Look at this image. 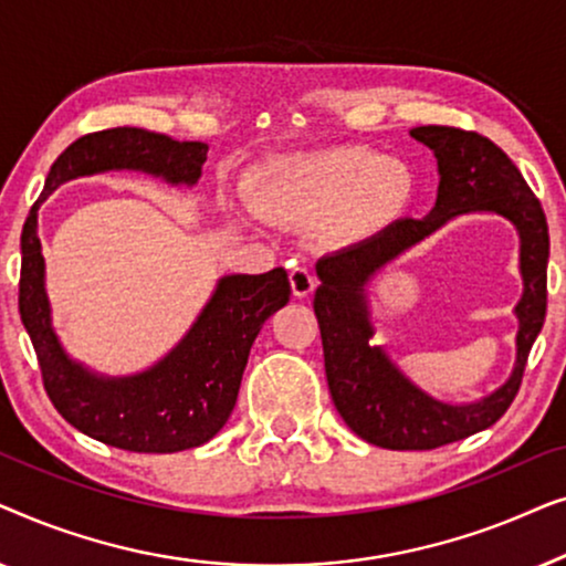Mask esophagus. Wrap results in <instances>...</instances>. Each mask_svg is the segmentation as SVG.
<instances>
[{
    "mask_svg": "<svg viewBox=\"0 0 566 566\" xmlns=\"http://www.w3.org/2000/svg\"><path fill=\"white\" fill-rule=\"evenodd\" d=\"M289 277H291V291H293V296H296V298L312 296V291H314V285H316L312 270L304 268V265H293Z\"/></svg>",
    "mask_w": 566,
    "mask_h": 566,
    "instance_id": "34e87169",
    "label": "esophagus"
}]
</instances>
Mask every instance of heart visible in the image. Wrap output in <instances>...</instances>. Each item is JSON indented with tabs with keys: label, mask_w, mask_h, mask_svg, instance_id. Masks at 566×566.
Listing matches in <instances>:
<instances>
[{
	"label": "heart",
	"mask_w": 566,
	"mask_h": 566,
	"mask_svg": "<svg viewBox=\"0 0 566 566\" xmlns=\"http://www.w3.org/2000/svg\"><path fill=\"white\" fill-rule=\"evenodd\" d=\"M405 161L363 146H343L285 159L270 169L260 211L273 221L324 223L345 242L374 237L412 198Z\"/></svg>",
	"instance_id": "obj_1"
}]
</instances>
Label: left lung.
<instances>
[{
  "instance_id": "8db88e82",
  "label": "left lung",
  "mask_w": 566,
  "mask_h": 566,
  "mask_svg": "<svg viewBox=\"0 0 566 566\" xmlns=\"http://www.w3.org/2000/svg\"><path fill=\"white\" fill-rule=\"evenodd\" d=\"M438 159V200L424 219H399L366 242L316 262L314 293L324 370L339 417L366 443L389 451H430L474 436L500 420L521 389L525 363L546 319L548 227L544 208L513 159L490 138L451 126L409 130ZM490 210L514 221L522 234L524 298L518 302V360L514 376L490 398L446 406L415 387L392 366L373 336L365 285L386 261L421 241L453 214Z\"/></svg>"
}]
</instances>
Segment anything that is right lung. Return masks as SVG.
<instances>
[{
  "label": "right lung",
  "instance_id": "1",
  "mask_svg": "<svg viewBox=\"0 0 566 566\" xmlns=\"http://www.w3.org/2000/svg\"><path fill=\"white\" fill-rule=\"evenodd\" d=\"M206 154L203 142H175L144 128L95 130L59 154L22 227L20 316L45 394L69 424L123 451H188L227 424L254 337L270 314L289 304V273L275 268L262 275L221 277L188 335L157 366L136 376H97L69 358L51 327L38 208L66 180L107 169H142L169 185H196Z\"/></svg>",
  "mask_w": 566,
  "mask_h": 566
}]
</instances>
